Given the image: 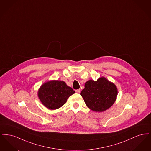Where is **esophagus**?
Masks as SVG:
<instances>
[{"mask_svg": "<svg viewBox=\"0 0 151 151\" xmlns=\"http://www.w3.org/2000/svg\"><path fill=\"white\" fill-rule=\"evenodd\" d=\"M75 92L77 93H80V89H76V91H75Z\"/></svg>", "mask_w": 151, "mask_h": 151, "instance_id": "esophagus-1", "label": "esophagus"}]
</instances>
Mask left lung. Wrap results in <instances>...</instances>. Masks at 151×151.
Instances as JSON below:
<instances>
[{
    "label": "left lung",
    "instance_id": "left-lung-1",
    "mask_svg": "<svg viewBox=\"0 0 151 151\" xmlns=\"http://www.w3.org/2000/svg\"><path fill=\"white\" fill-rule=\"evenodd\" d=\"M84 86L80 95L86 106L94 111H104L115 102L118 94L117 88L105 78L101 77L97 81L89 80Z\"/></svg>",
    "mask_w": 151,
    "mask_h": 151
}]
</instances>
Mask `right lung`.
<instances>
[{
  "label": "right lung",
  "instance_id": "obj_1",
  "mask_svg": "<svg viewBox=\"0 0 151 151\" xmlns=\"http://www.w3.org/2000/svg\"><path fill=\"white\" fill-rule=\"evenodd\" d=\"M72 88L65 81L51 80L45 83L40 88L38 96L43 105L50 110L62 107L68 98L75 93Z\"/></svg>",
  "mask_w": 151,
  "mask_h": 151
}]
</instances>
